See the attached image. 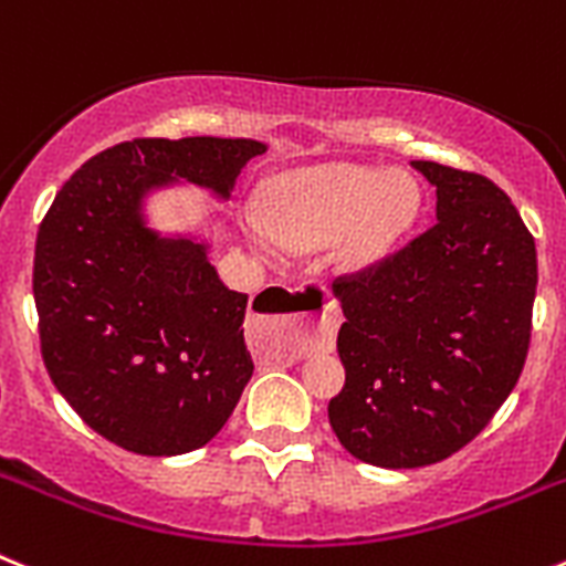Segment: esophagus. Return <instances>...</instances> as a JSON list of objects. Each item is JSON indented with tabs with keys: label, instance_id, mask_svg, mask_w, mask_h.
Returning <instances> with one entry per match:
<instances>
[{
	"label": "esophagus",
	"instance_id": "esophagus-1",
	"mask_svg": "<svg viewBox=\"0 0 566 566\" xmlns=\"http://www.w3.org/2000/svg\"><path fill=\"white\" fill-rule=\"evenodd\" d=\"M292 306L300 312L292 317V332L269 348V357L294 363L317 348H332L343 323L337 300L323 286H303L292 294Z\"/></svg>",
	"mask_w": 566,
	"mask_h": 566
}]
</instances>
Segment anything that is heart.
I'll use <instances>...</instances> for the list:
<instances>
[{"label":"heart","mask_w":566,"mask_h":566,"mask_svg":"<svg viewBox=\"0 0 566 566\" xmlns=\"http://www.w3.org/2000/svg\"><path fill=\"white\" fill-rule=\"evenodd\" d=\"M419 192L411 178L379 169L332 164L303 169L272 184L266 214L274 234L292 247L343 238L345 263H368L411 227Z\"/></svg>","instance_id":"heart-1"}]
</instances>
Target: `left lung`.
<instances>
[{"label":"left lung","mask_w":566,"mask_h":566,"mask_svg":"<svg viewBox=\"0 0 566 566\" xmlns=\"http://www.w3.org/2000/svg\"><path fill=\"white\" fill-rule=\"evenodd\" d=\"M413 167L437 187V221L334 277L345 385L328 419L352 457L394 470L453 457L496 417L522 377L538 283L536 240L504 189Z\"/></svg>","instance_id":"1"}]
</instances>
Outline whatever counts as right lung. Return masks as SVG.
Instances as JSON below:
<instances>
[{"label": "right lung", "instance_id": "right-lung-1", "mask_svg": "<svg viewBox=\"0 0 566 566\" xmlns=\"http://www.w3.org/2000/svg\"><path fill=\"white\" fill-rule=\"evenodd\" d=\"M266 147L247 138H133L93 155L39 223L33 297L50 379L96 433L142 457L203 448L254 371L249 294L207 249L144 229L142 192L187 178L229 195Z\"/></svg>", "mask_w": 566, "mask_h": 566}]
</instances>
